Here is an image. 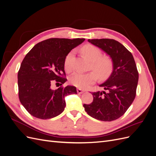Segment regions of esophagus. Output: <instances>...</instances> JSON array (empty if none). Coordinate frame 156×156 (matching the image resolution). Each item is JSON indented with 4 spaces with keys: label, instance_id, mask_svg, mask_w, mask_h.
Listing matches in <instances>:
<instances>
[{
    "label": "esophagus",
    "instance_id": "1",
    "mask_svg": "<svg viewBox=\"0 0 156 156\" xmlns=\"http://www.w3.org/2000/svg\"><path fill=\"white\" fill-rule=\"evenodd\" d=\"M77 93L78 94H82L84 91L82 89H81V88H78L77 89Z\"/></svg>",
    "mask_w": 156,
    "mask_h": 156
}]
</instances>
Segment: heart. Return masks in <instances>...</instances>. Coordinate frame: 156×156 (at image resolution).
Instances as JSON below:
<instances>
[{
  "label": "heart",
  "mask_w": 156,
  "mask_h": 156,
  "mask_svg": "<svg viewBox=\"0 0 156 156\" xmlns=\"http://www.w3.org/2000/svg\"><path fill=\"white\" fill-rule=\"evenodd\" d=\"M81 52L92 61L90 69L94 72L74 73L69 77V82L72 85L80 88H87L96 81L97 75L100 79H105L109 76L113 69V62L110 57L101 56L100 49L90 44L84 45L81 48ZM73 55V51H70L64 59V67L67 72H70L73 69L71 62Z\"/></svg>",
  "instance_id": "obj_1"
}]
</instances>
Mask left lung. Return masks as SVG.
<instances>
[{"label":"left lung","instance_id":"8db88e82","mask_svg":"<svg viewBox=\"0 0 156 156\" xmlns=\"http://www.w3.org/2000/svg\"><path fill=\"white\" fill-rule=\"evenodd\" d=\"M110 55L113 71L105 83L100 84L105 91L92 92L93 101L84 104V110L97 120L110 122L123 115L136 96L139 72L131 52L112 39L88 40Z\"/></svg>","mask_w":156,"mask_h":156}]
</instances>
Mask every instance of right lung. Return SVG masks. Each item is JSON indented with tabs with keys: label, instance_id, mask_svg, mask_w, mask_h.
<instances>
[{
	"label": "right lung",
	"instance_id": "add662e5",
	"mask_svg": "<svg viewBox=\"0 0 156 156\" xmlns=\"http://www.w3.org/2000/svg\"><path fill=\"white\" fill-rule=\"evenodd\" d=\"M84 38H49L34 45L23 60L17 74L19 98L32 116L49 119L59 115L66 107L64 97L77 94L73 86L63 87L67 81L65 57ZM52 83H59L56 90Z\"/></svg>",
	"mask_w": 156,
	"mask_h": 156
}]
</instances>
